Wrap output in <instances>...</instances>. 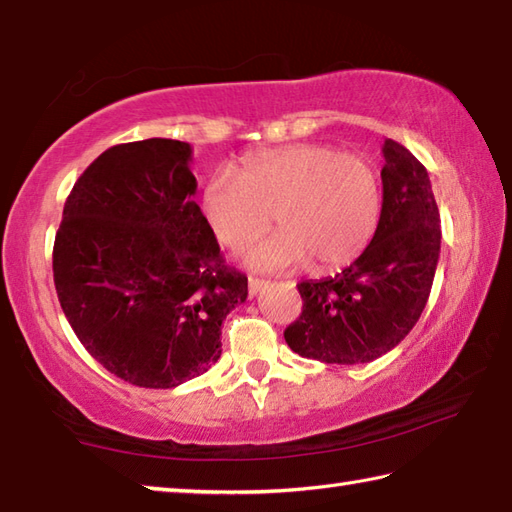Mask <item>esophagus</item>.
I'll use <instances>...</instances> for the list:
<instances>
[{"mask_svg":"<svg viewBox=\"0 0 512 512\" xmlns=\"http://www.w3.org/2000/svg\"><path fill=\"white\" fill-rule=\"evenodd\" d=\"M267 283L265 280H260V278H249V296H256V294H260V289H263Z\"/></svg>","mask_w":512,"mask_h":512,"instance_id":"esophagus-1","label":"esophagus"}]
</instances>
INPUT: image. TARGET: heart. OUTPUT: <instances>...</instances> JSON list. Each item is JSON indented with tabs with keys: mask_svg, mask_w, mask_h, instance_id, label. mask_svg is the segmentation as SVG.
I'll return each mask as SVG.
<instances>
[{
	"mask_svg": "<svg viewBox=\"0 0 512 512\" xmlns=\"http://www.w3.org/2000/svg\"><path fill=\"white\" fill-rule=\"evenodd\" d=\"M271 212L280 229L249 249V267L280 271L307 260L314 271L349 265L378 229L380 172L362 152L291 143L245 156L241 174L214 172L203 190L207 223L234 252L267 232Z\"/></svg>",
	"mask_w": 512,
	"mask_h": 512,
	"instance_id": "b5f03b06",
	"label": "heart"
}]
</instances>
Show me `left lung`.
I'll return each mask as SVG.
<instances>
[{
	"label": "left lung",
	"instance_id": "8db88e82",
	"mask_svg": "<svg viewBox=\"0 0 512 512\" xmlns=\"http://www.w3.org/2000/svg\"><path fill=\"white\" fill-rule=\"evenodd\" d=\"M382 214L367 249L333 278L302 280L291 351L327 364L384 356L409 336L440 260V210L429 172L398 141L382 145Z\"/></svg>",
	"mask_w": 512,
	"mask_h": 512
}]
</instances>
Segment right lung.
Masks as SVG:
<instances>
[{
	"label": "right lung",
	"mask_w": 512,
	"mask_h": 512,
	"mask_svg": "<svg viewBox=\"0 0 512 512\" xmlns=\"http://www.w3.org/2000/svg\"><path fill=\"white\" fill-rule=\"evenodd\" d=\"M190 143L145 139L99 154L64 205L52 247L61 309L117 378L172 389L221 358V325L247 298L196 205Z\"/></svg>",
	"instance_id": "1"
}]
</instances>
